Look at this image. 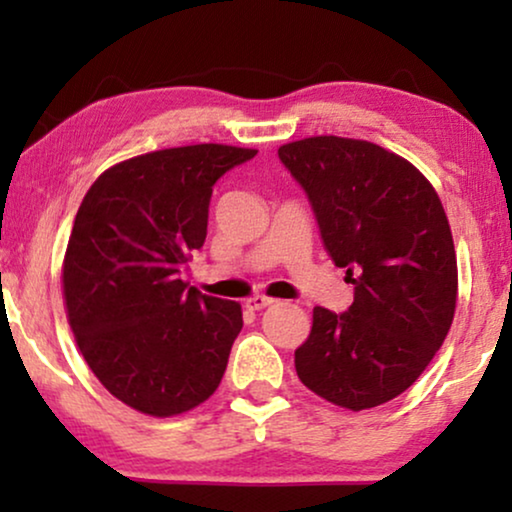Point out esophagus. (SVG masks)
<instances>
[{
    "label": "esophagus",
    "instance_id": "34e87169",
    "mask_svg": "<svg viewBox=\"0 0 512 512\" xmlns=\"http://www.w3.org/2000/svg\"><path fill=\"white\" fill-rule=\"evenodd\" d=\"M272 303H275V300L268 298V296H251L247 300V307H249V310H263V307H268Z\"/></svg>",
    "mask_w": 512,
    "mask_h": 512
}]
</instances>
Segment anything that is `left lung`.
<instances>
[{
	"mask_svg": "<svg viewBox=\"0 0 512 512\" xmlns=\"http://www.w3.org/2000/svg\"><path fill=\"white\" fill-rule=\"evenodd\" d=\"M277 153L354 284L347 312L314 307L296 373L328 403L375 408L412 387L452 326L459 279L443 202L415 165L366 139L307 137Z\"/></svg>",
	"mask_w": 512,
	"mask_h": 512,
	"instance_id": "1",
	"label": "left lung"
}]
</instances>
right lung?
I'll use <instances>...</instances> for the list:
<instances>
[{
    "label": "right lung",
    "mask_w": 512,
    "mask_h": 512,
    "mask_svg": "<svg viewBox=\"0 0 512 512\" xmlns=\"http://www.w3.org/2000/svg\"><path fill=\"white\" fill-rule=\"evenodd\" d=\"M256 149L193 144L104 170L62 261V296L83 359L132 410L174 417L205 403L242 331L235 300L202 296L181 268L207 237L216 179Z\"/></svg>",
    "instance_id": "add662e5"
}]
</instances>
